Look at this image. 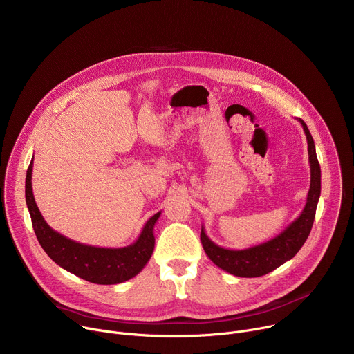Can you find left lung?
Wrapping results in <instances>:
<instances>
[{
    "label": "left lung",
    "mask_w": 354,
    "mask_h": 354,
    "mask_svg": "<svg viewBox=\"0 0 354 354\" xmlns=\"http://www.w3.org/2000/svg\"><path fill=\"white\" fill-rule=\"evenodd\" d=\"M308 142V161L311 169V183L307 196V203L301 214L277 236L266 241L263 243L250 246L246 249H227L214 243L206 234L205 227H201V245L210 261L220 269L238 276V277H259L268 274L292 259L297 252L301 249L307 241L318 206V200L321 196V168L315 153L314 138L304 123V120L297 119Z\"/></svg>",
    "instance_id": "8db88e82"
}]
</instances>
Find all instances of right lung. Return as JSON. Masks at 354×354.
I'll use <instances>...</instances> for the list:
<instances>
[{"label":"right lung","instance_id":"obj_1","mask_svg":"<svg viewBox=\"0 0 354 354\" xmlns=\"http://www.w3.org/2000/svg\"><path fill=\"white\" fill-rule=\"evenodd\" d=\"M33 161L26 172L25 197L32 225L39 243L48 258L64 270L95 284H119L137 276L154 250V225L161 212L151 217L142 227L138 238L123 248H99L75 242L50 227L33 197L32 190Z\"/></svg>","mask_w":354,"mask_h":354}]
</instances>
